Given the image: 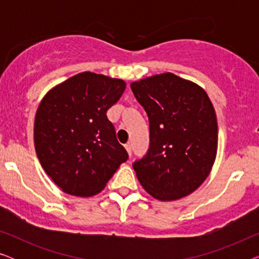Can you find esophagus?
<instances>
[{"label": "esophagus", "instance_id": "esophagus-1", "mask_svg": "<svg viewBox=\"0 0 259 259\" xmlns=\"http://www.w3.org/2000/svg\"><path fill=\"white\" fill-rule=\"evenodd\" d=\"M125 148H126L127 153H128V154H130V157H131V154H132V146H131V144H130V143H127V144L125 145Z\"/></svg>", "mask_w": 259, "mask_h": 259}]
</instances>
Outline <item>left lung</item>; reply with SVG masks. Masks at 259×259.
<instances>
[{"mask_svg": "<svg viewBox=\"0 0 259 259\" xmlns=\"http://www.w3.org/2000/svg\"><path fill=\"white\" fill-rule=\"evenodd\" d=\"M150 120V148L133 164L138 180L158 200L189 196L205 182L215 160L218 125L203 88L172 73L131 83Z\"/></svg>", "mask_w": 259, "mask_h": 259, "instance_id": "1", "label": "left lung"}]
</instances>
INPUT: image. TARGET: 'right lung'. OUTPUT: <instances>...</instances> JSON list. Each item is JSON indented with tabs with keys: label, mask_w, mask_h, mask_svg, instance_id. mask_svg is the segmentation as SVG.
I'll return each mask as SVG.
<instances>
[{
	"label": "right lung",
	"mask_w": 259,
	"mask_h": 259,
	"mask_svg": "<svg viewBox=\"0 0 259 259\" xmlns=\"http://www.w3.org/2000/svg\"><path fill=\"white\" fill-rule=\"evenodd\" d=\"M125 88L121 79L83 72L52 88L41 100L34 122L35 151L63 192L94 196L128 159L106 115Z\"/></svg>",
	"instance_id": "add662e5"
}]
</instances>
